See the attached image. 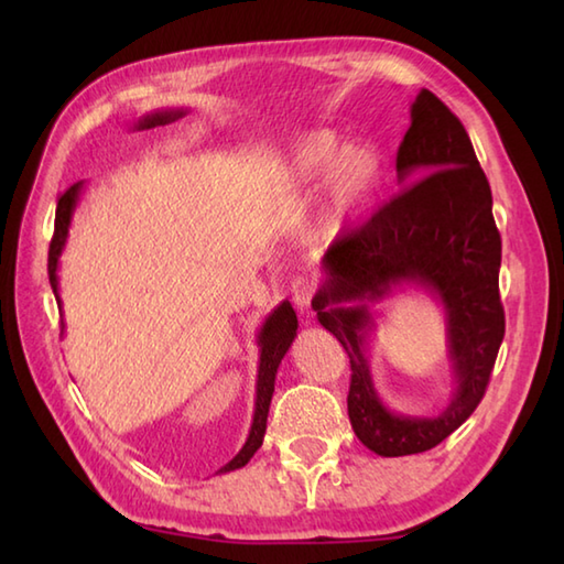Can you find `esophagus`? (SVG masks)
Masks as SVG:
<instances>
[{"instance_id": "obj_1", "label": "esophagus", "mask_w": 564, "mask_h": 564, "mask_svg": "<svg viewBox=\"0 0 564 564\" xmlns=\"http://www.w3.org/2000/svg\"><path fill=\"white\" fill-rule=\"evenodd\" d=\"M291 295H293V303L295 307L301 310V313H310V303H313V295H315V281L307 279H295L291 285Z\"/></svg>"}]
</instances>
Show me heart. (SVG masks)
Segmentation results:
<instances>
[{"label": "heart", "mask_w": 564, "mask_h": 564, "mask_svg": "<svg viewBox=\"0 0 564 564\" xmlns=\"http://www.w3.org/2000/svg\"><path fill=\"white\" fill-rule=\"evenodd\" d=\"M388 176L386 154L368 140L344 142L334 130L315 128L297 135L275 164L283 191L303 194L325 182L319 232L329 242L351 235L361 225Z\"/></svg>", "instance_id": "1"}]
</instances>
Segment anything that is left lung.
Masks as SVG:
<instances>
[{
    "label": "left lung",
    "instance_id": "left-lung-1",
    "mask_svg": "<svg viewBox=\"0 0 564 564\" xmlns=\"http://www.w3.org/2000/svg\"><path fill=\"white\" fill-rule=\"evenodd\" d=\"M398 182L413 186L327 251L313 297L317 322L349 354L354 434L382 458L424 453L451 436L480 404L505 339L492 191L463 123L429 89L410 106ZM406 290L429 292L447 322L454 388L436 415L390 411L369 373L367 344L379 316L372 307Z\"/></svg>",
    "mask_w": 564,
    "mask_h": 564
}]
</instances>
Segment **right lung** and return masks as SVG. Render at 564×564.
Instances as JSON below:
<instances>
[{
  "label": "right lung",
  "instance_id": "right-lung-1",
  "mask_svg": "<svg viewBox=\"0 0 564 564\" xmlns=\"http://www.w3.org/2000/svg\"><path fill=\"white\" fill-rule=\"evenodd\" d=\"M188 109L178 106V109H162V111H152L148 116L138 118L130 130H148L154 126H166L174 123L178 118H184ZM84 182H77L75 186H69L65 194H59L57 198V210H55V235L51 242V254H47V273H51V285L55 293L57 305L63 307V301H59V257H63L67 237H69V227L72 218H75V210L82 200L84 194ZM297 337V315L289 301H283L275 305L267 319L261 322V327L257 332V344H259V368H257V394H254V416H251V426H249V436L245 441V446L239 448V453L230 463H225L215 475H225L239 470L245 467L251 455H254L261 443L263 434H267V416H269V406L273 398V386H275V373H279V366L283 361V356L289 354L291 344Z\"/></svg>",
  "mask_w": 564,
  "mask_h": 564
}]
</instances>
